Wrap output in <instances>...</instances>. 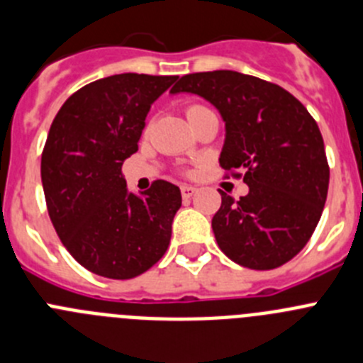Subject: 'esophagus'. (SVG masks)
<instances>
[{"mask_svg":"<svg viewBox=\"0 0 363 363\" xmlns=\"http://www.w3.org/2000/svg\"><path fill=\"white\" fill-rule=\"evenodd\" d=\"M195 193H197V188H195V186H188V184L181 186L182 199H191L193 195H195Z\"/></svg>","mask_w":363,"mask_h":363,"instance_id":"esophagus-1","label":"esophagus"}]
</instances>
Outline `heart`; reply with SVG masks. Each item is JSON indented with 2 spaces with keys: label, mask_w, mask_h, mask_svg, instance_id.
Listing matches in <instances>:
<instances>
[{
  "label": "heart",
  "mask_w": 363,
  "mask_h": 363,
  "mask_svg": "<svg viewBox=\"0 0 363 363\" xmlns=\"http://www.w3.org/2000/svg\"><path fill=\"white\" fill-rule=\"evenodd\" d=\"M199 109H202V105H197V104H193V105H188V107H186V116H193V114L197 113Z\"/></svg>",
  "instance_id": "1"
}]
</instances>
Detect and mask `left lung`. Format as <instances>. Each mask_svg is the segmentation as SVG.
<instances>
[{
  "label": "left lung",
  "mask_w": 363,
  "mask_h": 363,
  "mask_svg": "<svg viewBox=\"0 0 363 363\" xmlns=\"http://www.w3.org/2000/svg\"><path fill=\"white\" fill-rule=\"evenodd\" d=\"M170 93L199 94L220 111V166L249 186L240 201L220 191L211 222L220 250L254 270L290 262L313 235L328 197L330 166L317 121L286 89L238 71L184 74Z\"/></svg>",
  "instance_id": "left-lung-1"
}]
</instances>
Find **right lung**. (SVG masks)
I'll return each mask as SVG.
<instances>
[{
    "mask_svg": "<svg viewBox=\"0 0 363 363\" xmlns=\"http://www.w3.org/2000/svg\"><path fill=\"white\" fill-rule=\"evenodd\" d=\"M177 80L121 73L71 94L57 113L40 157L50 220L84 269L109 279L147 272L170 245L181 189L154 181L138 197L121 166L138 152L150 105Z\"/></svg>",
    "mask_w": 363,
    "mask_h": 363,
    "instance_id": "right-lung-1",
    "label": "right lung"
}]
</instances>
